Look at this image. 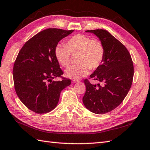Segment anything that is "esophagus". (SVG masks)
I'll list each match as a JSON object with an SVG mask.
<instances>
[{
	"label": "esophagus",
	"instance_id": "1",
	"mask_svg": "<svg viewBox=\"0 0 150 150\" xmlns=\"http://www.w3.org/2000/svg\"><path fill=\"white\" fill-rule=\"evenodd\" d=\"M78 82H79V81L76 80V79H73V80H72L73 83H78Z\"/></svg>",
	"mask_w": 150,
	"mask_h": 150
}]
</instances>
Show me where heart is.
Segmentation results:
<instances>
[{
  "instance_id": "obj_1",
  "label": "heart",
  "mask_w": 150,
  "mask_h": 150,
  "mask_svg": "<svg viewBox=\"0 0 150 150\" xmlns=\"http://www.w3.org/2000/svg\"><path fill=\"white\" fill-rule=\"evenodd\" d=\"M66 45L58 44L54 48V55L60 65L65 68L71 63V54L77 55V64L66 71L67 77L79 79L86 75L90 69H98L103 62L105 49L101 41L77 34L67 40Z\"/></svg>"
}]
</instances>
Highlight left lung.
Segmentation results:
<instances>
[{
  "label": "left lung",
  "instance_id": "1",
  "mask_svg": "<svg viewBox=\"0 0 150 150\" xmlns=\"http://www.w3.org/2000/svg\"><path fill=\"white\" fill-rule=\"evenodd\" d=\"M86 32L99 38L105 54L103 62L89 78L103 84H92L85 79L86 90L83 101L92 112L103 114L119 106L127 96L133 82V64L127 48L108 31L97 29Z\"/></svg>",
  "mask_w": 150,
  "mask_h": 150
}]
</instances>
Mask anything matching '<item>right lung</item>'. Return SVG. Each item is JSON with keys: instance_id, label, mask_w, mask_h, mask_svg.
<instances>
[{"instance_id": "obj_1", "label": "right lung", "mask_w": 150, "mask_h": 150, "mask_svg": "<svg viewBox=\"0 0 150 150\" xmlns=\"http://www.w3.org/2000/svg\"><path fill=\"white\" fill-rule=\"evenodd\" d=\"M74 31L47 28L27 41L19 52L13 68L15 90L28 109L38 114L49 112L57 107L60 95L71 80L63 71L54 55V48Z\"/></svg>"}]
</instances>
